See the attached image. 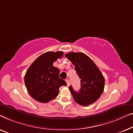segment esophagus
Wrapping results in <instances>:
<instances>
[{
	"label": "esophagus",
	"mask_w": 133,
	"mask_h": 133,
	"mask_svg": "<svg viewBox=\"0 0 133 133\" xmlns=\"http://www.w3.org/2000/svg\"><path fill=\"white\" fill-rule=\"evenodd\" d=\"M66 83H67V86H69V85H70V81H69V79H66Z\"/></svg>",
	"instance_id": "obj_1"
}]
</instances>
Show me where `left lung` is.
Wrapping results in <instances>:
<instances>
[{
  "mask_svg": "<svg viewBox=\"0 0 133 133\" xmlns=\"http://www.w3.org/2000/svg\"><path fill=\"white\" fill-rule=\"evenodd\" d=\"M75 66L81 79V89L77 92L72 86L69 87L75 101L83 106L94 103L104 91L105 79L101 72L90 57L82 52H70L66 54Z\"/></svg>",
  "mask_w": 133,
  "mask_h": 133,
  "instance_id": "left-lung-1",
  "label": "left lung"
}]
</instances>
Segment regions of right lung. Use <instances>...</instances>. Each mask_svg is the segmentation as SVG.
Listing matches in <instances>:
<instances>
[{
    "instance_id": "1",
    "label": "right lung",
    "mask_w": 133,
    "mask_h": 133,
    "mask_svg": "<svg viewBox=\"0 0 133 133\" xmlns=\"http://www.w3.org/2000/svg\"><path fill=\"white\" fill-rule=\"evenodd\" d=\"M63 55L61 51L47 52L37 58L28 69L25 75V85L35 100L42 103L49 102L58 96L61 86L67 85L66 81L59 77L60 71L53 66Z\"/></svg>"
}]
</instances>
